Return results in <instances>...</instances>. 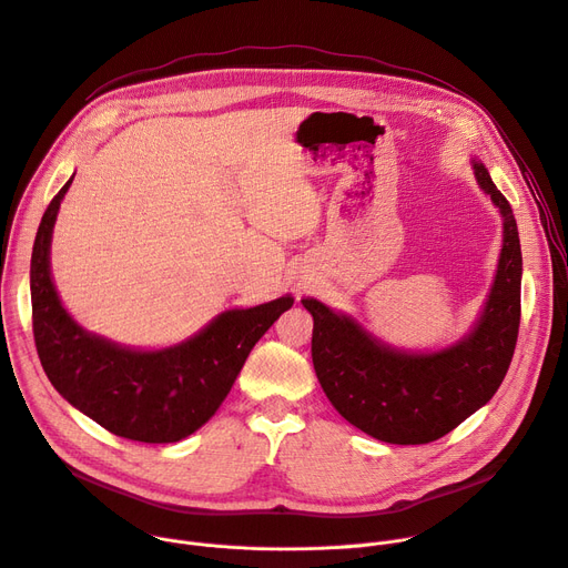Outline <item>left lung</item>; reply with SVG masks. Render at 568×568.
<instances>
[{"mask_svg": "<svg viewBox=\"0 0 568 568\" xmlns=\"http://www.w3.org/2000/svg\"><path fill=\"white\" fill-rule=\"evenodd\" d=\"M473 169L503 212L505 244L484 315L464 343L436 354H399L320 301H301L315 322L313 365L326 397L347 423L376 440H438L494 397L509 369L520 326L518 229L509 201L488 171L477 162Z\"/></svg>", "mask_w": 568, "mask_h": 568, "instance_id": "obj_1", "label": "left lung"}]
</instances>
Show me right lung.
I'll list each match as a JSON object with an SVG mask.
<instances>
[{
    "instance_id": "obj_1",
    "label": "right lung",
    "mask_w": 568,
    "mask_h": 568,
    "mask_svg": "<svg viewBox=\"0 0 568 568\" xmlns=\"http://www.w3.org/2000/svg\"><path fill=\"white\" fill-rule=\"evenodd\" d=\"M68 180L38 225L31 253V324L52 386L106 432L139 443H175L203 427L231 393L253 345L294 304L219 315L196 337L162 352H132L80 328L50 278V237Z\"/></svg>"
}]
</instances>
